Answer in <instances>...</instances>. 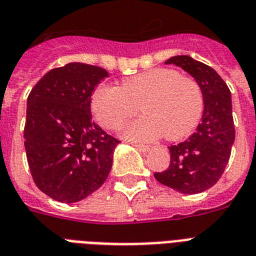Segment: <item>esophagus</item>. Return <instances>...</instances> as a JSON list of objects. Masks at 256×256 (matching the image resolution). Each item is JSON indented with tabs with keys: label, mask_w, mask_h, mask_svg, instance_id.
<instances>
[{
	"label": "esophagus",
	"mask_w": 256,
	"mask_h": 256,
	"mask_svg": "<svg viewBox=\"0 0 256 256\" xmlns=\"http://www.w3.org/2000/svg\"><path fill=\"white\" fill-rule=\"evenodd\" d=\"M134 146H136V148H138V150H140V152H148V150H150V146H148V144H134Z\"/></svg>",
	"instance_id": "obj_1"
}]
</instances>
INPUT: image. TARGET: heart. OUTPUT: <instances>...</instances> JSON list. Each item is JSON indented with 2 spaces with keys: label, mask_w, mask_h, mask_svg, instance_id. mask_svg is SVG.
<instances>
[{
  "label": "heart",
  "mask_w": 256,
  "mask_h": 256,
  "mask_svg": "<svg viewBox=\"0 0 256 256\" xmlns=\"http://www.w3.org/2000/svg\"><path fill=\"white\" fill-rule=\"evenodd\" d=\"M90 108L96 122L108 130L120 128L140 108L144 116L124 126V138L154 140L164 136L176 140L196 128L204 102L194 78L180 76L175 69L156 68L126 78L120 88L98 85Z\"/></svg>",
  "instance_id": "obj_1"
}]
</instances>
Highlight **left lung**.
Segmentation results:
<instances>
[{
	"mask_svg": "<svg viewBox=\"0 0 256 256\" xmlns=\"http://www.w3.org/2000/svg\"><path fill=\"white\" fill-rule=\"evenodd\" d=\"M174 64L191 74L203 92L202 122L184 142L170 146V164L154 176L160 183L182 194H198L222 176L235 140L231 92L212 68L188 56L171 57Z\"/></svg>",
	"mask_w": 256,
	"mask_h": 256,
	"instance_id": "8db88e82",
	"label": "left lung"
}]
</instances>
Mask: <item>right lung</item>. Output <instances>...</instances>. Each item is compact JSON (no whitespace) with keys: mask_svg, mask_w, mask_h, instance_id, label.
I'll return each mask as SVG.
<instances>
[{"mask_svg":"<svg viewBox=\"0 0 256 256\" xmlns=\"http://www.w3.org/2000/svg\"><path fill=\"white\" fill-rule=\"evenodd\" d=\"M108 73L72 62L36 84L24 128L34 183L58 202L74 203L98 190L108 178L120 140L92 120V92Z\"/></svg>","mask_w":256,"mask_h":256,"instance_id":"right-lung-1","label":"right lung"}]
</instances>
